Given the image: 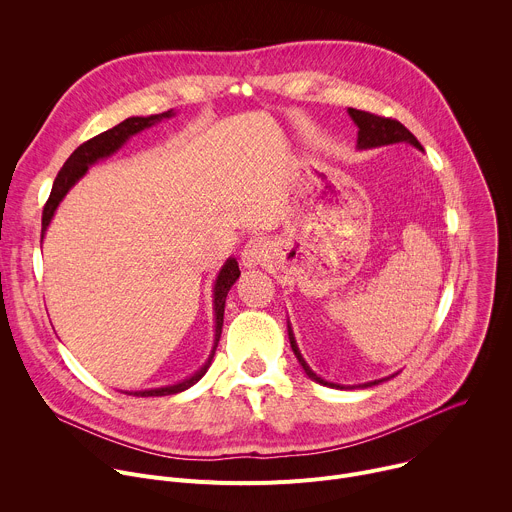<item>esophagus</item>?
<instances>
[{"mask_svg": "<svg viewBox=\"0 0 512 512\" xmlns=\"http://www.w3.org/2000/svg\"><path fill=\"white\" fill-rule=\"evenodd\" d=\"M267 253H269V247L263 239H251L245 243V247L241 251V263L249 269L257 267L267 259Z\"/></svg>", "mask_w": 512, "mask_h": 512, "instance_id": "esophagus-1", "label": "esophagus"}]
</instances>
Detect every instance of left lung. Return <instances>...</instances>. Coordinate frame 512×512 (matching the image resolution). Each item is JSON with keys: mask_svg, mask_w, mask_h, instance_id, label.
<instances>
[{"mask_svg": "<svg viewBox=\"0 0 512 512\" xmlns=\"http://www.w3.org/2000/svg\"><path fill=\"white\" fill-rule=\"evenodd\" d=\"M348 115H350V119L354 121V125L358 127V137H356V148H358V150H373V148H383V145H393V143H409V145H413V148H417V150L423 152V148H421V143L417 141V137H415L405 125H401V123L395 121V119L379 117V115H373V113H367V111H358V109H352V107H348ZM287 336H289L291 350H294L298 362L302 364L304 373H306L312 381H316V383H320V385H324V387H330V389H358V387H360V389H367V387L379 385V383H383V381L395 377V375H391V377H385V379L369 381V383H362V385H352V387H344V385H338V383L324 381L320 375H316V373L310 369V364H308L306 358L302 356V352H300V348H298V342H296V336H294V330H291L289 320H287Z\"/></svg>", "mask_w": 512, "mask_h": 512, "instance_id": "left-lung-1", "label": "left lung"}]
</instances>
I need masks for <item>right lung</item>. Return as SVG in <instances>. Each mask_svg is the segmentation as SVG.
I'll return each mask as SVG.
<instances>
[{"label": "right lung", "instance_id": "right-lung-1", "mask_svg": "<svg viewBox=\"0 0 512 512\" xmlns=\"http://www.w3.org/2000/svg\"><path fill=\"white\" fill-rule=\"evenodd\" d=\"M176 111L170 109L166 113H160V115H148V117H127L125 121H121L119 125H115L113 129H107L103 133H99L97 137L85 141L83 145H79V148L70 154V158L64 162L62 170L58 172L54 184H52V192H50V198L44 206V212H42V239L46 235V229L52 221V216L58 208V204L64 200V196L70 192V188L75 186L87 172L91 166H95L97 162L105 160V158H111L113 154H117L123 145L137 133H141L143 129H150L154 125H158L160 121L164 119H170L174 117ZM241 271H239V263L235 257H229L225 261V265L221 267V271H218L216 279H214V285H212V310H214V344H212V350L206 358V362L202 364V367L186 377L184 381L180 383H174V385H166V387H156V389H143V391H121L125 395H135V397H162V395H174V393H182L186 389H190L192 385H196L208 371L210 362L214 358V350L218 346V340H221V332H223V318H225V302H227V296H229V289L235 285V281L239 279Z\"/></svg>", "mask_w": 512, "mask_h": 512}]
</instances>
